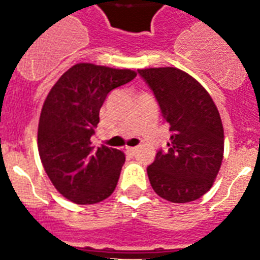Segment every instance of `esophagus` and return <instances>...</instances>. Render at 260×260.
Here are the masks:
<instances>
[{"label": "esophagus", "mask_w": 260, "mask_h": 260, "mask_svg": "<svg viewBox=\"0 0 260 260\" xmlns=\"http://www.w3.org/2000/svg\"><path fill=\"white\" fill-rule=\"evenodd\" d=\"M136 151H138V148H136V147H128V148L125 150V152L128 155H135L136 154Z\"/></svg>", "instance_id": "esophagus-1"}]
</instances>
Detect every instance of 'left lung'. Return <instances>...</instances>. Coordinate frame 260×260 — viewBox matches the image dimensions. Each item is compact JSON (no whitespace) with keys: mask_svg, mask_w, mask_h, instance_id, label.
I'll return each instance as SVG.
<instances>
[{"mask_svg":"<svg viewBox=\"0 0 260 260\" xmlns=\"http://www.w3.org/2000/svg\"><path fill=\"white\" fill-rule=\"evenodd\" d=\"M171 131L166 151L147 167L155 193L170 202L204 196L217 177L224 155V129L213 100L200 83L174 67L138 70Z\"/></svg>","mask_w":260,"mask_h":260,"instance_id":"obj_1","label":"left lung"}]
</instances>
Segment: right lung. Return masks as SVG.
Listing matches in <instances>:
<instances>
[{"mask_svg": "<svg viewBox=\"0 0 260 260\" xmlns=\"http://www.w3.org/2000/svg\"><path fill=\"white\" fill-rule=\"evenodd\" d=\"M135 77L126 69L78 63L47 95L39 120V155L55 189L67 200L97 204L116 189L125 155L106 146L94 150L90 138L108 94Z\"/></svg>", "mask_w": 260, "mask_h": 260, "instance_id": "right-lung-1", "label": "right lung"}]
</instances>
